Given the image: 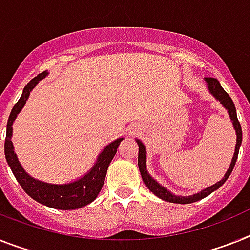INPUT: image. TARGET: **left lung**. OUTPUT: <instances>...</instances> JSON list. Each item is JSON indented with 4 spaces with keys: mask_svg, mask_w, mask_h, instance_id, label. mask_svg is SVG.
I'll return each mask as SVG.
<instances>
[{
    "mask_svg": "<svg viewBox=\"0 0 250 250\" xmlns=\"http://www.w3.org/2000/svg\"><path fill=\"white\" fill-rule=\"evenodd\" d=\"M205 81L207 83V86H208L209 93L212 94L215 96L216 99L219 100L220 103L222 104V106L228 110L229 115H230V119L232 122V125H234V128H235L236 132V145H235V152H234V156H232L231 164L229 167L228 171L225 173L224 178H222L220 182H217L213 186L208 187L206 189L201 190V192L196 193V194H193V196H175L171 192L165 188V187L160 186V184L157 183L156 180L154 178L151 177L150 174L147 173V169H146V148H145L144 144H142L140 140H136L138 144V167H140V173H141L142 180H144V183L146 184L148 189L151 192L154 193L155 196H157L161 200L167 201V202H171V203H182V205H186V203H193L197 202V201L202 200L205 197H207L208 194L213 192V190L219 189L220 187L222 184L225 183L228 178L230 177V174H231L232 169L235 167L236 159H238V154H239V148H240V145H242V140H243V133H242V127H240V122L238 121V115H236V109L235 105H234V103H232L231 98L229 96V94L226 93L225 90L222 89V86L220 85V83L213 77H206Z\"/></svg>",
    "mask_w": 250,
    "mask_h": 250,
    "instance_id": "8db88e82",
    "label": "left lung"
}]
</instances>
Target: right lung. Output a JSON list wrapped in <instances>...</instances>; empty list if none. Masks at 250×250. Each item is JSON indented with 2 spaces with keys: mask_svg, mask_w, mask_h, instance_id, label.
<instances>
[{
  "mask_svg": "<svg viewBox=\"0 0 250 250\" xmlns=\"http://www.w3.org/2000/svg\"><path fill=\"white\" fill-rule=\"evenodd\" d=\"M48 72L39 73L37 77L31 80L30 83L24 87L21 98L19 99L12 108L10 117L7 121V128H6L5 140V156L7 160L8 167H11L15 178L18 180L22 189L28 193L29 196L37 202L42 203L44 206L52 207L57 209H75L89 205L95 200L99 192L102 190L104 180H105L106 170L110 164V161L114 157L119 144L123 141V137L117 138L115 141L110 142L96 159V163L91 167V170L81 177L80 179L71 182L67 184H50L45 182L34 179L30 177L26 171L22 169L21 164L19 163L18 156L15 154L14 146H12V125L16 119L18 114L24 108L25 103L28 100L30 91L35 87L42 79L47 76Z\"/></svg>",
  "mask_w": 250,
  "mask_h": 250,
  "instance_id": "right-lung-1",
  "label": "right lung"
}]
</instances>
